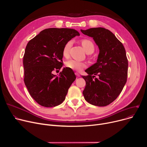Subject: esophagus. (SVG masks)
Returning a JSON list of instances; mask_svg holds the SVG:
<instances>
[{
  "label": "esophagus",
  "instance_id": "34e87169",
  "mask_svg": "<svg viewBox=\"0 0 147 147\" xmlns=\"http://www.w3.org/2000/svg\"><path fill=\"white\" fill-rule=\"evenodd\" d=\"M75 74H76L77 76H78V77H80V74H79V73H78V72H76V73H75Z\"/></svg>",
  "mask_w": 147,
  "mask_h": 147
}]
</instances>
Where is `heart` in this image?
I'll return each mask as SVG.
<instances>
[{
	"mask_svg": "<svg viewBox=\"0 0 147 147\" xmlns=\"http://www.w3.org/2000/svg\"><path fill=\"white\" fill-rule=\"evenodd\" d=\"M73 42L71 40H69L63 46V51H62V54L63 56L65 58H68L69 56V50L71 47ZM81 44L83 46V49L87 53H93L95 51V45L91 40L89 38H83L81 40ZM65 65L73 70H76L80 71L82 70V69L85 68L86 64L85 63L83 62H80L76 61L74 59H70L65 63Z\"/></svg>",
	"mask_w": 147,
	"mask_h": 147,
	"instance_id": "b5f03b06",
	"label": "heart"
}]
</instances>
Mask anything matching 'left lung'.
Returning a JSON list of instances; mask_svg holds the SVG:
<instances>
[{"instance_id":"1","label":"left lung","mask_w":147,"mask_h":147,"mask_svg":"<svg viewBox=\"0 0 147 147\" xmlns=\"http://www.w3.org/2000/svg\"><path fill=\"white\" fill-rule=\"evenodd\" d=\"M81 32L93 37L99 49L97 62L86 69L88 76H82L86 82L84 98L92 105L107 106L116 99L127 81L128 60L125 49L106 28H91Z\"/></svg>"}]
</instances>
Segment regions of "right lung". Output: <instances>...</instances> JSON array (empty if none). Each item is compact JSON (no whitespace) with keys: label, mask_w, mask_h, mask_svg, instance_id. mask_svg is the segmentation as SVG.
Listing matches in <instances>:
<instances>
[{"label":"right lung","mask_w":147,"mask_h":147,"mask_svg":"<svg viewBox=\"0 0 147 147\" xmlns=\"http://www.w3.org/2000/svg\"><path fill=\"white\" fill-rule=\"evenodd\" d=\"M79 33L71 28H50L42 30L27 43L24 57V81L35 101L45 107L63 102L76 77L73 69L64 68L58 76L53 71L63 67L65 43Z\"/></svg>","instance_id":"add662e5"}]
</instances>
